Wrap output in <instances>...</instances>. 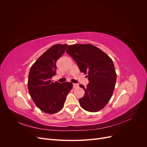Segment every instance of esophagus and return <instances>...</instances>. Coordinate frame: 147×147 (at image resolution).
<instances>
[{
    "mask_svg": "<svg viewBox=\"0 0 147 147\" xmlns=\"http://www.w3.org/2000/svg\"><path fill=\"white\" fill-rule=\"evenodd\" d=\"M79 86V85H78V84H77V83H74L73 84V87L74 88H78Z\"/></svg>",
    "mask_w": 147,
    "mask_h": 147,
    "instance_id": "esophagus-1",
    "label": "esophagus"
}]
</instances>
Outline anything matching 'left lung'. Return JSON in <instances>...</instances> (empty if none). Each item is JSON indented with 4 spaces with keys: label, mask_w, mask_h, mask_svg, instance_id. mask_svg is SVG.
Returning a JSON list of instances; mask_svg holds the SVG:
<instances>
[{
    "label": "left lung",
    "mask_w": 147,
    "mask_h": 147,
    "mask_svg": "<svg viewBox=\"0 0 147 147\" xmlns=\"http://www.w3.org/2000/svg\"><path fill=\"white\" fill-rule=\"evenodd\" d=\"M66 52L76 62L80 72L88 75L86 87L80 84L84 90L80 104L88 112H98L109 102L115 90L117 74L112 59L91 44L70 45Z\"/></svg>",
    "instance_id": "8db88e82"
}]
</instances>
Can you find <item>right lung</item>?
<instances>
[{"instance_id": "obj_1", "label": "right lung", "mask_w": 147, "mask_h": 147, "mask_svg": "<svg viewBox=\"0 0 147 147\" xmlns=\"http://www.w3.org/2000/svg\"><path fill=\"white\" fill-rule=\"evenodd\" d=\"M67 47L66 44L52 46L38 57L29 71V94L37 107L46 113H55L63 109L66 96L73 87L70 82L51 81L52 77L56 74V61Z\"/></svg>"}]
</instances>
